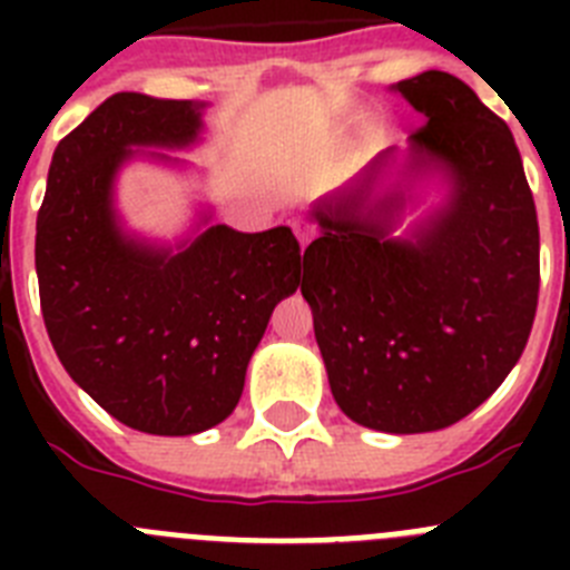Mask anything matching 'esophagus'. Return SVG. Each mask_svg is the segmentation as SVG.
<instances>
[{
	"label": "esophagus",
	"mask_w": 570,
	"mask_h": 570,
	"mask_svg": "<svg viewBox=\"0 0 570 570\" xmlns=\"http://www.w3.org/2000/svg\"><path fill=\"white\" fill-rule=\"evenodd\" d=\"M294 230H296V236H299L302 250H305V245H308V242L314 239V225H308V223H294Z\"/></svg>",
	"instance_id": "obj_1"
}]
</instances>
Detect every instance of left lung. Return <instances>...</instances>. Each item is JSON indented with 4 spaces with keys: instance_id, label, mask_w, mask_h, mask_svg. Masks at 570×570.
<instances>
[{
    "instance_id": "obj_1",
    "label": "left lung",
    "mask_w": 570,
    "mask_h": 570,
    "mask_svg": "<svg viewBox=\"0 0 570 570\" xmlns=\"http://www.w3.org/2000/svg\"><path fill=\"white\" fill-rule=\"evenodd\" d=\"M422 114L396 163L387 148L314 205L302 296L331 394L356 425L425 434L454 425L525 351L540 296V225L522 156L462 79L425 70L394 85ZM446 196L402 237L415 188Z\"/></svg>"
}]
</instances>
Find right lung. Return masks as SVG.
<instances>
[{
    "mask_svg": "<svg viewBox=\"0 0 570 570\" xmlns=\"http://www.w3.org/2000/svg\"><path fill=\"white\" fill-rule=\"evenodd\" d=\"M203 110L145 94L105 99L53 150L37 216L39 302L59 362L114 420L156 436L228 420L276 302L305 268L285 225L242 234L203 210L174 245L125 228L119 170L136 156L179 165L165 150L199 142Z\"/></svg>",
    "mask_w": 570,
    "mask_h": 570,
    "instance_id": "1",
    "label": "right lung"
}]
</instances>
